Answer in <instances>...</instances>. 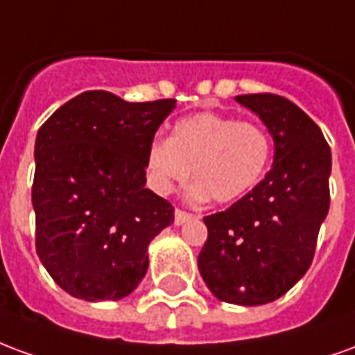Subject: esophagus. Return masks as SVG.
<instances>
[{
	"mask_svg": "<svg viewBox=\"0 0 355 355\" xmlns=\"http://www.w3.org/2000/svg\"><path fill=\"white\" fill-rule=\"evenodd\" d=\"M193 215H190V213H186V211H182V209H177L175 211V224L177 226H180V224H184L186 220H190Z\"/></svg>",
	"mask_w": 355,
	"mask_h": 355,
	"instance_id": "obj_1",
	"label": "esophagus"
}]
</instances>
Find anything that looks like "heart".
Segmentation results:
<instances>
[{
    "mask_svg": "<svg viewBox=\"0 0 355 355\" xmlns=\"http://www.w3.org/2000/svg\"><path fill=\"white\" fill-rule=\"evenodd\" d=\"M272 142L259 125L215 112L178 119L169 139L154 140L146 154L148 184L159 196L184 182L193 169L198 180L190 198L230 203L261 182Z\"/></svg>",
    "mask_w": 355,
    "mask_h": 355,
    "instance_id": "b5f03b06",
    "label": "heart"
}]
</instances>
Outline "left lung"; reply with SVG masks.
I'll return each instance as SVG.
<instances>
[{
	"instance_id": "8db88e82",
	"label": "left lung",
	"mask_w": 355,
	"mask_h": 355,
	"mask_svg": "<svg viewBox=\"0 0 355 355\" xmlns=\"http://www.w3.org/2000/svg\"><path fill=\"white\" fill-rule=\"evenodd\" d=\"M274 139V163L253 190L203 218L207 241L198 268L223 302L261 306L308 272L329 211L331 148L297 104L277 94H239Z\"/></svg>"
}]
</instances>
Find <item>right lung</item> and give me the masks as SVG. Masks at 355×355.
Listing matches in <instances>:
<instances>
[{
    "mask_svg": "<svg viewBox=\"0 0 355 355\" xmlns=\"http://www.w3.org/2000/svg\"><path fill=\"white\" fill-rule=\"evenodd\" d=\"M177 101L125 102L85 91L35 137V251L58 287L81 300H119L148 270L150 241L175 207L146 186V154Z\"/></svg>",
    "mask_w": 355,
    "mask_h": 355,
    "instance_id": "add662e5",
    "label": "right lung"
}]
</instances>
